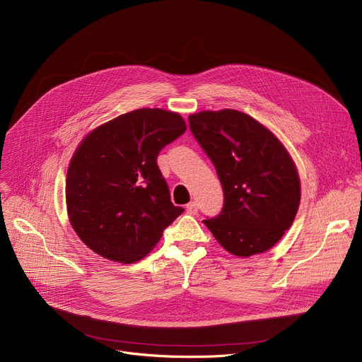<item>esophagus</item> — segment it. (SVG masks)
I'll return each mask as SVG.
<instances>
[{
  "mask_svg": "<svg viewBox=\"0 0 362 362\" xmlns=\"http://www.w3.org/2000/svg\"><path fill=\"white\" fill-rule=\"evenodd\" d=\"M186 211H187L189 214H197V213H198V204H197L195 201L189 202V204L186 205Z\"/></svg>",
  "mask_w": 362,
  "mask_h": 362,
  "instance_id": "34e87169",
  "label": "esophagus"
}]
</instances>
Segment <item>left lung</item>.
Returning a JSON list of instances; mask_svg holds the SVG:
<instances>
[{
	"label": "left lung",
	"mask_w": 362,
	"mask_h": 362,
	"mask_svg": "<svg viewBox=\"0 0 362 362\" xmlns=\"http://www.w3.org/2000/svg\"><path fill=\"white\" fill-rule=\"evenodd\" d=\"M189 127L213 161L224 192L220 216L204 224L236 257L273 248L292 226L300 202V180L288 149L238 110L191 114Z\"/></svg>",
	"instance_id": "1"
}]
</instances>
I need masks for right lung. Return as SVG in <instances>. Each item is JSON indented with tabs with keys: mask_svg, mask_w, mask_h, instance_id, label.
<instances>
[{
	"mask_svg": "<svg viewBox=\"0 0 362 362\" xmlns=\"http://www.w3.org/2000/svg\"><path fill=\"white\" fill-rule=\"evenodd\" d=\"M185 130L177 112L139 108L82 139L67 168L66 205L71 227L89 250L116 262H136L185 211L170 201L157 165L160 151Z\"/></svg>",
	"mask_w": 362,
	"mask_h": 362,
	"instance_id": "obj_1",
	"label": "right lung"
}]
</instances>
